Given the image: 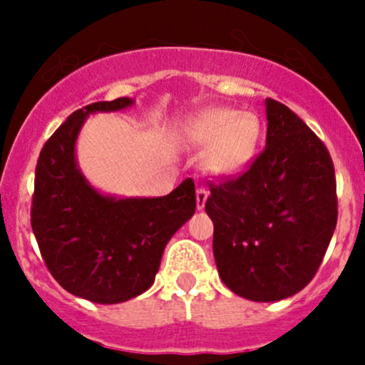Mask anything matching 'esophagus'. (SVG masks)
Listing matches in <instances>:
<instances>
[{"instance_id":"obj_1","label":"esophagus","mask_w":365,"mask_h":365,"mask_svg":"<svg viewBox=\"0 0 365 365\" xmlns=\"http://www.w3.org/2000/svg\"><path fill=\"white\" fill-rule=\"evenodd\" d=\"M206 200H208V190L201 187V189L196 190V206H197V210H203L205 208Z\"/></svg>"}]
</instances>
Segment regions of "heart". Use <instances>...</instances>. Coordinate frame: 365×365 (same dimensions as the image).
I'll use <instances>...</instances> for the list:
<instances>
[{"mask_svg": "<svg viewBox=\"0 0 365 365\" xmlns=\"http://www.w3.org/2000/svg\"><path fill=\"white\" fill-rule=\"evenodd\" d=\"M185 141L206 150L203 165L217 178H230L244 171L254 159L261 139L259 118L230 108L197 113L185 125Z\"/></svg>", "mask_w": 365, "mask_h": 365, "instance_id": "b5f03b06", "label": "heart"}]
</instances>
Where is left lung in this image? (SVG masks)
Instances as JSON below:
<instances>
[{"label": "left lung", "mask_w": 365, "mask_h": 365, "mask_svg": "<svg viewBox=\"0 0 365 365\" xmlns=\"http://www.w3.org/2000/svg\"><path fill=\"white\" fill-rule=\"evenodd\" d=\"M267 146L235 180L210 185L213 256L224 284L252 302L304 289L337 224L336 173L318 135L267 98Z\"/></svg>", "instance_id": "1"}]
</instances>
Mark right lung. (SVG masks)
Segmentation results:
<instances>
[{
	"label": "right lung",
	"instance_id": "add662e5",
	"mask_svg": "<svg viewBox=\"0 0 365 365\" xmlns=\"http://www.w3.org/2000/svg\"><path fill=\"white\" fill-rule=\"evenodd\" d=\"M132 106L134 98L121 97L72 113L43 145L35 169L31 227L40 254L61 288L95 304L145 293L168 242L196 212L190 178L168 196L116 197L81 173L76 143L86 118Z\"/></svg>",
	"mask_w": 365,
	"mask_h": 365
}]
</instances>
